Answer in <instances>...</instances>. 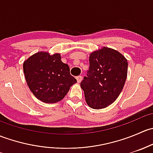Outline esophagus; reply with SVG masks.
Listing matches in <instances>:
<instances>
[{
	"label": "esophagus",
	"mask_w": 153,
	"mask_h": 153,
	"mask_svg": "<svg viewBox=\"0 0 153 153\" xmlns=\"http://www.w3.org/2000/svg\"><path fill=\"white\" fill-rule=\"evenodd\" d=\"M76 79H77V81H78V83H80L81 81H82V76L79 75V76L76 77Z\"/></svg>",
	"instance_id": "esophagus-1"
}]
</instances>
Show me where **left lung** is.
<instances>
[{"label":"left lung","mask_w":153,"mask_h":153,"mask_svg":"<svg viewBox=\"0 0 153 153\" xmlns=\"http://www.w3.org/2000/svg\"><path fill=\"white\" fill-rule=\"evenodd\" d=\"M127 68V60L117 50L104 47L92 52L87 76L81 82L88 106L100 109L112 104L124 88Z\"/></svg>","instance_id":"1"}]
</instances>
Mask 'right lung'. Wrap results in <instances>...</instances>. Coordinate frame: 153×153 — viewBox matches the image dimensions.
Instances as JSON below:
<instances>
[{
	"mask_svg": "<svg viewBox=\"0 0 153 153\" xmlns=\"http://www.w3.org/2000/svg\"><path fill=\"white\" fill-rule=\"evenodd\" d=\"M24 72L29 89L40 101L53 104L61 101L77 82L59 53L38 52L24 62Z\"/></svg>",
	"mask_w": 153,
	"mask_h": 153,
	"instance_id": "right-lung-1",
	"label": "right lung"
}]
</instances>
